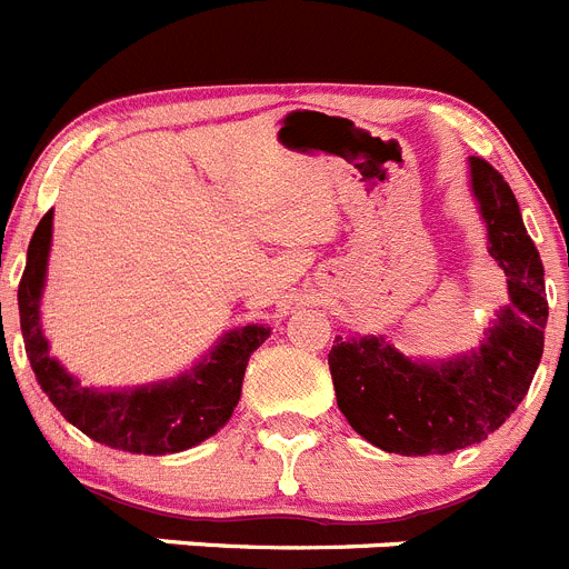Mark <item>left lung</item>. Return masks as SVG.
<instances>
[{"label":"left lung","instance_id":"obj_1","mask_svg":"<svg viewBox=\"0 0 569 569\" xmlns=\"http://www.w3.org/2000/svg\"><path fill=\"white\" fill-rule=\"evenodd\" d=\"M470 187L510 291L479 351L425 366L380 337H340L329 355L337 406L348 425L388 453H453L488 439L525 399L545 351V266L521 223L513 189L479 156L470 158Z\"/></svg>","mask_w":569,"mask_h":569}]
</instances>
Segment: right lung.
Segmentation results:
<instances>
[{"instance_id": "1", "label": "right lung", "mask_w": 569, "mask_h": 569, "mask_svg": "<svg viewBox=\"0 0 569 569\" xmlns=\"http://www.w3.org/2000/svg\"><path fill=\"white\" fill-rule=\"evenodd\" d=\"M53 209L44 214L28 247V266L19 280V322L36 380L56 411L96 442L130 453H178L212 437L229 422L240 399L249 355L269 337L263 326H243L223 337L212 357L172 382L136 391H99L73 380L53 357L39 322L44 269H48Z\"/></svg>"}]
</instances>
